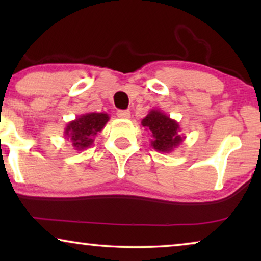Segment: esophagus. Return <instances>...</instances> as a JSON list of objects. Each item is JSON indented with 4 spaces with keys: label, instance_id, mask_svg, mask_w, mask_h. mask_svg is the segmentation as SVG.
<instances>
[{
    "label": "esophagus",
    "instance_id": "obj_1",
    "mask_svg": "<svg viewBox=\"0 0 261 261\" xmlns=\"http://www.w3.org/2000/svg\"><path fill=\"white\" fill-rule=\"evenodd\" d=\"M117 116H119L120 119H129L130 112L129 110H119V112H117Z\"/></svg>",
    "mask_w": 261,
    "mask_h": 261
}]
</instances>
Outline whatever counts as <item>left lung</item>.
<instances>
[{"mask_svg": "<svg viewBox=\"0 0 261 261\" xmlns=\"http://www.w3.org/2000/svg\"><path fill=\"white\" fill-rule=\"evenodd\" d=\"M141 124L151 133V146L156 152H173L185 139L180 134L179 123L159 109L149 110L142 119Z\"/></svg>", "mask_w": 261, "mask_h": 261, "instance_id": "left-lung-1", "label": "left lung"}]
</instances>
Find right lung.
Masks as SVG:
<instances>
[{
    "instance_id": "1",
    "label": "right lung",
    "mask_w": 261,
    "mask_h": 261,
    "mask_svg": "<svg viewBox=\"0 0 261 261\" xmlns=\"http://www.w3.org/2000/svg\"><path fill=\"white\" fill-rule=\"evenodd\" d=\"M108 121L109 115L107 113L83 114L66 124L64 135L76 151H84L94 144L95 137Z\"/></svg>"
}]
</instances>
